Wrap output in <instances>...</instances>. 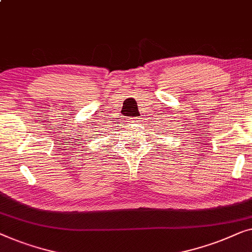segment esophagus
Returning <instances> with one entry per match:
<instances>
[{
	"instance_id": "obj_1",
	"label": "esophagus",
	"mask_w": 252,
	"mask_h": 252,
	"mask_svg": "<svg viewBox=\"0 0 252 252\" xmlns=\"http://www.w3.org/2000/svg\"><path fill=\"white\" fill-rule=\"evenodd\" d=\"M127 122H129V123H137V122H139V118H129V119H127Z\"/></svg>"
}]
</instances>
